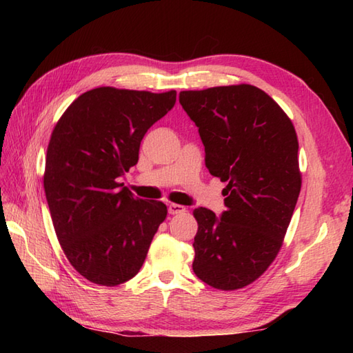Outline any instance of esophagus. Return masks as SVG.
Returning a JSON list of instances; mask_svg holds the SVG:
<instances>
[{
    "label": "esophagus",
    "instance_id": "34e87169",
    "mask_svg": "<svg viewBox=\"0 0 353 353\" xmlns=\"http://www.w3.org/2000/svg\"><path fill=\"white\" fill-rule=\"evenodd\" d=\"M186 211V208L182 205H177V203H170L168 205V212L171 215H176V214H182Z\"/></svg>",
    "mask_w": 353,
    "mask_h": 353
}]
</instances>
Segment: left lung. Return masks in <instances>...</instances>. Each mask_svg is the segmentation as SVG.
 I'll return each instance as SVG.
<instances>
[{"label":"left lung","instance_id":"obj_1","mask_svg":"<svg viewBox=\"0 0 353 353\" xmlns=\"http://www.w3.org/2000/svg\"><path fill=\"white\" fill-rule=\"evenodd\" d=\"M179 101L199 127L209 172L228 182L221 216L194 209L192 270L216 290L244 288L279 253L301 192L294 125L252 85L182 91Z\"/></svg>","mask_w":353,"mask_h":353}]
</instances>
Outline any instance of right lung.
Here are the masks:
<instances>
[{
	"instance_id": "1",
	"label": "right lung",
	"mask_w": 353,
	"mask_h": 353,
	"mask_svg": "<svg viewBox=\"0 0 353 353\" xmlns=\"http://www.w3.org/2000/svg\"><path fill=\"white\" fill-rule=\"evenodd\" d=\"M174 103L176 91L95 88L51 133L45 196L63 253L88 281L115 287L144 264L167 206L134 197L118 177L138 163L144 134Z\"/></svg>"
}]
</instances>
